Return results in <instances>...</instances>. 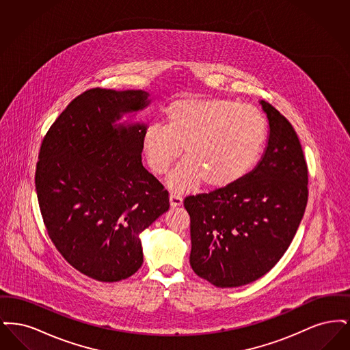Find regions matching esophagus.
<instances>
[{
	"mask_svg": "<svg viewBox=\"0 0 350 350\" xmlns=\"http://www.w3.org/2000/svg\"><path fill=\"white\" fill-rule=\"evenodd\" d=\"M169 202H170V206H172V207H178V206L183 204V198H181L180 196L172 193V194L169 196Z\"/></svg>",
	"mask_w": 350,
	"mask_h": 350,
	"instance_id": "obj_1",
	"label": "esophagus"
}]
</instances>
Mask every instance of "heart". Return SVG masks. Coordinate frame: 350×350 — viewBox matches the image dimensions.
Segmentation results:
<instances>
[{
	"label": "heart",
	"instance_id": "1",
	"mask_svg": "<svg viewBox=\"0 0 350 350\" xmlns=\"http://www.w3.org/2000/svg\"><path fill=\"white\" fill-rule=\"evenodd\" d=\"M267 135V119L252 105L187 97L167 106L165 126L144 130L142 146L154 174L167 173L185 150L186 160L167 181L183 193L202 181L215 189L240 181L260 159Z\"/></svg>",
	"mask_w": 350,
	"mask_h": 350
}]
</instances>
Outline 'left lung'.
I'll use <instances>...</instances> for the list:
<instances>
[{
  "mask_svg": "<svg viewBox=\"0 0 350 350\" xmlns=\"http://www.w3.org/2000/svg\"><path fill=\"white\" fill-rule=\"evenodd\" d=\"M265 152L240 181L190 196V265L217 287L253 282L274 267L291 244L308 200V170L291 123L265 100Z\"/></svg>",
  "mask_w": 350,
  "mask_h": 350,
  "instance_id": "left-lung-1",
  "label": "left lung"
}]
</instances>
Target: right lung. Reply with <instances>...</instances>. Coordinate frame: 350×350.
<instances>
[{
	"instance_id": "right-lung-1",
	"label": "right lung",
	"mask_w": 350,
	"mask_h": 350,
	"mask_svg": "<svg viewBox=\"0 0 350 350\" xmlns=\"http://www.w3.org/2000/svg\"><path fill=\"white\" fill-rule=\"evenodd\" d=\"M144 90L94 88L67 106L46 133L35 187L56 250L100 282L143 264L139 234L169 210V194L143 167L144 123H117L150 103Z\"/></svg>"
}]
</instances>
